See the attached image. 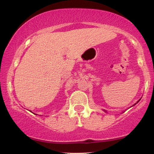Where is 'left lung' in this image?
Masks as SVG:
<instances>
[{
	"mask_svg": "<svg viewBox=\"0 0 154 154\" xmlns=\"http://www.w3.org/2000/svg\"><path fill=\"white\" fill-rule=\"evenodd\" d=\"M140 100H138V102H137V103H138V102H139V101H140ZM136 104H134V105H136ZM104 112H106V111H105V110H104Z\"/></svg>",
	"mask_w": 154,
	"mask_h": 154,
	"instance_id": "8db88e82",
	"label": "left lung"
}]
</instances>
